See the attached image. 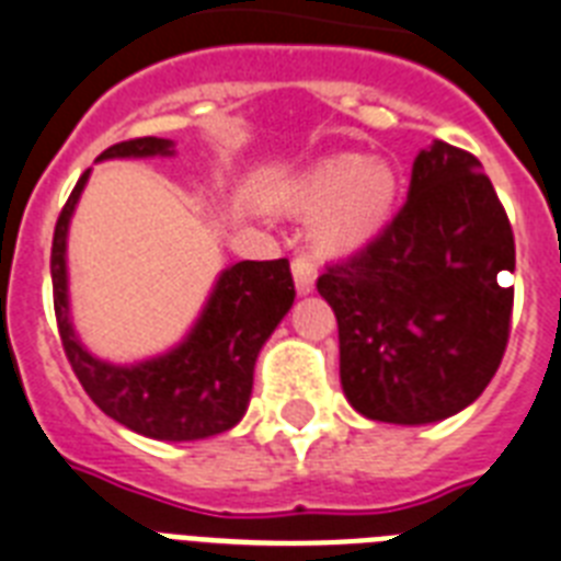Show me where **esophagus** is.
I'll list each match as a JSON object with an SVG mask.
<instances>
[{
    "label": "esophagus",
    "instance_id": "esophagus-1",
    "mask_svg": "<svg viewBox=\"0 0 561 561\" xmlns=\"http://www.w3.org/2000/svg\"><path fill=\"white\" fill-rule=\"evenodd\" d=\"M294 282H296V290L302 296L313 294L317 288V267L308 256H296L294 259Z\"/></svg>",
    "mask_w": 561,
    "mask_h": 561
}]
</instances>
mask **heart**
<instances>
[{"label": "heart", "instance_id": "1", "mask_svg": "<svg viewBox=\"0 0 561 561\" xmlns=\"http://www.w3.org/2000/svg\"><path fill=\"white\" fill-rule=\"evenodd\" d=\"M398 198V175L380 158L336 154L296 178L285 207L317 218V241L331 253L357 250L386 227Z\"/></svg>", "mask_w": 561, "mask_h": 561}]
</instances>
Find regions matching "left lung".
<instances>
[{
    "label": "left lung",
    "mask_w": 561,
    "mask_h": 561,
    "mask_svg": "<svg viewBox=\"0 0 561 561\" xmlns=\"http://www.w3.org/2000/svg\"><path fill=\"white\" fill-rule=\"evenodd\" d=\"M516 244L476 154L444 140L412 163L409 198L317 290L336 313L340 383L368 421L423 426L467 409L510 336Z\"/></svg>",
    "instance_id": "8db88e82"
}]
</instances>
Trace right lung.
<instances>
[{
  "mask_svg": "<svg viewBox=\"0 0 561 561\" xmlns=\"http://www.w3.org/2000/svg\"><path fill=\"white\" fill-rule=\"evenodd\" d=\"M167 138H135L108 147V158H172ZM91 170L77 181L54 227L51 282L59 336L77 380L108 417L154 440H202L233 430L253 391V368L294 305L288 259L236 262L218 273L198 320L181 343L138 363H108L89 352L75 331L68 299V227Z\"/></svg>",
  "mask_w": 561,
  "mask_h": 561,
  "instance_id": "right-lung-1",
  "label": "right lung"
}]
</instances>
